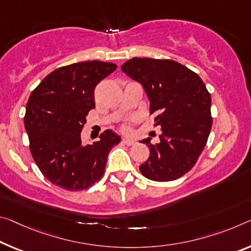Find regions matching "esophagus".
Segmentation results:
<instances>
[{
	"label": "esophagus",
	"mask_w": 251,
	"mask_h": 251,
	"mask_svg": "<svg viewBox=\"0 0 251 251\" xmlns=\"http://www.w3.org/2000/svg\"><path fill=\"white\" fill-rule=\"evenodd\" d=\"M123 144H125V145H127V146H130V145H134L135 142L134 140H132V138H123Z\"/></svg>",
	"instance_id": "1"
}]
</instances>
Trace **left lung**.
Listing matches in <instances>:
<instances>
[{
  "label": "left lung",
  "mask_w": 251,
  "mask_h": 251,
  "mask_svg": "<svg viewBox=\"0 0 251 251\" xmlns=\"http://www.w3.org/2000/svg\"><path fill=\"white\" fill-rule=\"evenodd\" d=\"M122 71L141 83L156 113L154 126H161L160 143L144 138L150 157L141 173L153 181H173L196 164L212 126L211 96L204 82L192 70L174 60L133 58Z\"/></svg>",
  "instance_id": "8db88e82"
}]
</instances>
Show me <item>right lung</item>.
Wrapping results in <instances>:
<instances>
[{"instance_id":"1","label":"right lung","mask_w":251,"mask_h":251,"mask_svg":"<svg viewBox=\"0 0 251 251\" xmlns=\"http://www.w3.org/2000/svg\"><path fill=\"white\" fill-rule=\"evenodd\" d=\"M116 68L98 60L61 67L30 95L25 126L31 154L43 176L62 189L80 191L100 180L110 150L121 142L111 129L94 144L81 142L86 117L95 108V88Z\"/></svg>"}]
</instances>
